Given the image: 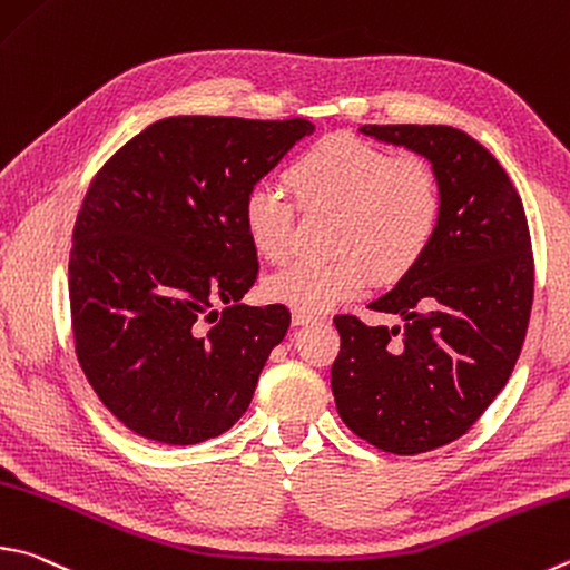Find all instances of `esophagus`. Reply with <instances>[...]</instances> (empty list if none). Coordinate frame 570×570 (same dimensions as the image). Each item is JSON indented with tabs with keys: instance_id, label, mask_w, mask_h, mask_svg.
I'll list each match as a JSON object with an SVG mask.
<instances>
[{
	"instance_id": "34e87169",
	"label": "esophagus",
	"mask_w": 570,
	"mask_h": 570,
	"mask_svg": "<svg viewBox=\"0 0 570 570\" xmlns=\"http://www.w3.org/2000/svg\"><path fill=\"white\" fill-rule=\"evenodd\" d=\"M314 321H318V316H316V314H308V312H294V316H292V324H294V326L314 324Z\"/></svg>"
}]
</instances>
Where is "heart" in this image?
Returning <instances> with one entry per match:
<instances>
[{
    "mask_svg": "<svg viewBox=\"0 0 570 570\" xmlns=\"http://www.w3.org/2000/svg\"><path fill=\"white\" fill-rule=\"evenodd\" d=\"M286 184L304 212H334L331 258H298L266 282L274 302L296 312H324L379 282H399L436 239L443 194L431 164L393 157L354 134H328L296 154ZM296 205L274 184H256L244 199V229L268 262L294 249Z\"/></svg>",
    "mask_w": 570,
    "mask_h": 570,
    "instance_id": "heart-1",
    "label": "heart"
}]
</instances>
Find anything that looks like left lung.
<instances>
[{
    "label": "left lung",
    "mask_w": 570,
    "mask_h": 570,
    "mask_svg": "<svg viewBox=\"0 0 570 570\" xmlns=\"http://www.w3.org/2000/svg\"><path fill=\"white\" fill-rule=\"evenodd\" d=\"M361 131L426 157L443 216L419 266L368 308L336 314L331 391L341 421L386 453L416 456L461 439L519 361L533 304V252L521 196L499 159L453 127L366 124Z\"/></svg>",
    "instance_id": "1"
}]
</instances>
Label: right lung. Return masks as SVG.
Here are the masks:
<instances>
[{"label": "right lung", "mask_w": 570, "mask_h": 570, "mask_svg": "<svg viewBox=\"0 0 570 570\" xmlns=\"http://www.w3.org/2000/svg\"><path fill=\"white\" fill-rule=\"evenodd\" d=\"M312 131L306 119L169 117L91 179L71 234V334L89 386L137 436L191 446L249 409L292 314L239 304L258 276L244 199Z\"/></svg>", "instance_id": "add662e5"}]
</instances>
